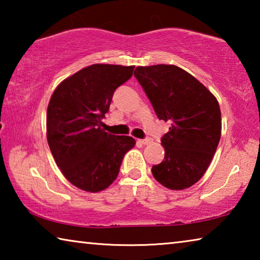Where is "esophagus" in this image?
Segmentation results:
<instances>
[{"label": "esophagus", "instance_id": "34e87169", "mask_svg": "<svg viewBox=\"0 0 260 260\" xmlns=\"http://www.w3.org/2000/svg\"><path fill=\"white\" fill-rule=\"evenodd\" d=\"M139 143H141V144H143V146H147V144H150L151 142H152V139H150V138H146V139H141V140H139L138 141Z\"/></svg>", "mask_w": 260, "mask_h": 260}]
</instances>
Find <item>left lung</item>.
<instances>
[{
    "instance_id": "left-lung-1",
    "label": "left lung",
    "mask_w": 260,
    "mask_h": 260,
    "mask_svg": "<svg viewBox=\"0 0 260 260\" xmlns=\"http://www.w3.org/2000/svg\"><path fill=\"white\" fill-rule=\"evenodd\" d=\"M135 71L158 119L171 122L160 139L164 160L152 166V175L169 189L189 188L203 177L219 144L218 101L191 74L174 65L139 67Z\"/></svg>"
}]
</instances>
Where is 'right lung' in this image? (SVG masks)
I'll list each match as a JSON object with an SVG mask.
<instances>
[{
    "label": "right lung",
    "instance_id": "add662e5",
    "mask_svg": "<svg viewBox=\"0 0 260 260\" xmlns=\"http://www.w3.org/2000/svg\"><path fill=\"white\" fill-rule=\"evenodd\" d=\"M134 67L94 64L60 83L47 110V139L57 166L70 182L86 191L108 188L122 158L135 146L132 136L100 127L114 90L133 76Z\"/></svg>",
    "mask_w": 260,
    "mask_h": 260
}]
</instances>
